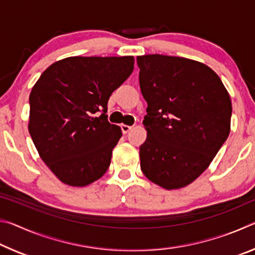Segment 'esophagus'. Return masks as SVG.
Listing matches in <instances>:
<instances>
[{"label": "esophagus", "instance_id": "1", "mask_svg": "<svg viewBox=\"0 0 255 255\" xmlns=\"http://www.w3.org/2000/svg\"><path fill=\"white\" fill-rule=\"evenodd\" d=\"M131 128H132V126H128V125H122V130L124 133H127Z\"/></svg>", "mask_w": 255, "mask_h": 255}]
</instances>
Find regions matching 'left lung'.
Returning <instances> with one entry per match:
<instances>
[{"label": "left lung", "mask_w": 255, "mask_h": 255, "mask_svg": "<svg viewBox=\"0 0 255 255\" xmlns=\"http://www.w3.org/2000/svg\"><path fill=\"white\" fill-rule=\"evenodd\" d=\"M137 65L147 102L140 169L166 190L187 187L230 135V94L219 76L197 60L154 54L138 56Z\"/></svg>", "instance_id": "1"}]
</instances>
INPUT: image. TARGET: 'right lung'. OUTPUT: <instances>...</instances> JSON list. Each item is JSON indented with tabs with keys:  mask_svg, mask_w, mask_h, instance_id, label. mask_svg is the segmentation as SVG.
<instances>
[{
	"mask_svg": "<svg viewBox=\"0 0 255 255\" xmlns=\"http://www.w3.org/2000/svg\"><path fill=\"white\" fill-rule=\"evenodd\" d=\"M132 56L58 60L29 97V132L50 171L63 183L85 187L106 173L122 129L108 122V100L133 70ZM97 112L103 114L97 117Z\"/></svg>",
	"mask_w": 255,
	"mask_h": 255,
	"instance_id": "add662e5",
	"label": "right lung"
}]
</instances>
